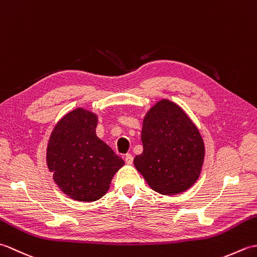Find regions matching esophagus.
Listing matches in <instances>:
<instances>
[{"instance_id":"obj_1","label":"esophagus","mask_w":257,"mask_h":257,"mask_svg":"<svg viewBox=\"0 0 257 257\" xmlns=\"http://www.w3.org/2000/svg\"><path fill=\"white\" fill-rule=\"evenodd\" d=\"M124 161L127 165H133V161H134V157L130 155V154H127L124 156Z\"/></svg>"}]
</instances>
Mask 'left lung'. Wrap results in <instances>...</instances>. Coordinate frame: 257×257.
<instances>
[{"label": "left lung", "instance_id": "1", "mask_svg": "<svg viewBox=\"0 0 257 257\" xmlns=\"http://www.w3.org/2000/svg\"><path fill=\"white\" fill-rule=\"evenodd\" d=\"M143 154L135 167L156 192L173 195L198 180L204 159L199 129L181 107L168 99L158 101L144 119Z\"/></svg>", "mask_w": 257, "mask_h": 257}]
</instances>
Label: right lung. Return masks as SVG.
I'll return each instance as SVG.
<instances>
[{
    "mask_svg": "<svg viewBox=\"0 0 257 257\" xmlns=\"http://www.w3.org/2000/svg\"><path fill=\"white\" fill-rule=\"evenodd\" d=\"M97 114L77 108L59 120L47 145L54 181L70 199L94 202L107 193L124 161L97 137Z\"/></svg>",
    "mask_w": 257,
    "mask_h": 257,
    "instance_id": "right-lung-1",
    "label": "right lung"
}]
</instances>
